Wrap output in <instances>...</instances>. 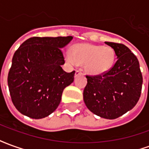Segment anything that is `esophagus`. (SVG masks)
<instances>
[{
    "mask_svg": "<svg viewBox=\"0 0 149 149\" xmlns=\"http://www.w3.org/2000/svg\"><path fill=\"white\" fill-rule=\"evenodd\" d=\"M81 74H82L81 71H80V70H77V71H76L75 76H76V77H77V76H79V75H81Z\"/></svg>",
    "mask_w": 149,
    "mask_h": 149,
    "instance_id": "esophagus-1",
    "label": "esophagus"
}]
</instances>
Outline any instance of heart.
<instances>
[{"mask_svg": "<svg viewBox=\"0 0 149 149\" xmlns=\"http://www.w3.org/2000/svg\"><path fill=\"white\" fill-rule=\"evenodd\" d=\"M65 59L72 65H84V71L92 76L105 73L112 67L115 59L114 50L109 46L91 44H77L72 47Z\"/></svg>", "mask_w": 149, "mask_h": 149, "instance_id": "b5f03b06", "label": "heart"}]
</instances>
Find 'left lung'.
Listing matches in <instances>:
<instances>
[{"instance_id":"left-lung-1","label":"left lung","mask_w":149,"mask_h":149,"mask_svg":"<svg viewBox=\"0 0 149 149\" xmlns=\"http://www.w3.org/2000/svg\"><path fill=\"white\" fill-rule=\"evenodd\" d=\"M117 61L106 73L86 76L84 101L91 112L105 119L118 118L132 109L140 99L143 78L136 56L122 44L104 42Z\"/></svg>"}]
</instances>
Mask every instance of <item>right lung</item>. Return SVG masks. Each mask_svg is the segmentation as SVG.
I'll return each mask as SVG.
<instances>
[{
    "label": "right lung",
    "instance_id": "1",
    "mask_svg": "<svg viewBox=\"0 0 149 149\" xmlns=\"http://www.w3.org/2000/svg\"><path fill=\"white\" fill-rule=\"evenodd\" d=\"M72 37H38L26 40L15 52L8 75L12 101L21 114L45 118L60 104L62 93L74 81L75 71L66 72L61 65V49Z\"/></svg>",
    "mask_w": 149,
    "mask_h": 149
}]
</instances>
